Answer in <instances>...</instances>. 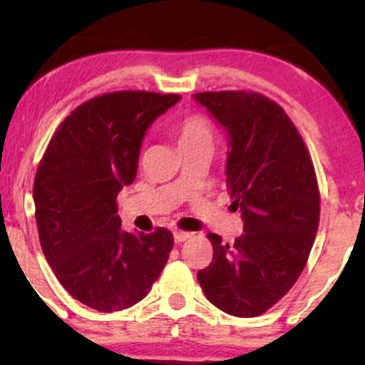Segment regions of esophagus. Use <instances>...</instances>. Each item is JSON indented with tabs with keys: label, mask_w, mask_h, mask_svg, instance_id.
<instances>
[{
	"label": "esophagus",
	"mask_w": 365,
	"mask_h": 365,
	"mask_svg": "<svg viewBox=\"0 0 365 365\" xmlns=\"http://www.w3.org/2000/svg\"><path fill=\"white\" fill-rule=\"evenodd\" d=\"M173 237H175V242H177V244H182V242H185V240H188V238H190V233H187V232H175L173 233Z\"/></svg>",
	"instance_id": "obj_1"
}]
</instances>
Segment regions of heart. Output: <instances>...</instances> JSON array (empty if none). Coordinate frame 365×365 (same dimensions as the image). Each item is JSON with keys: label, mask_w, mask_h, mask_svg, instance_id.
<instances>
[{"label": "heart", "mask_w": 365, "mask_h": 365, "mask_svg": "<svg viewBox=\"0 0 365 365\" xmlns=\"http://www.w3.org/2000/svg\"><path fill=\"white\" fill-rule=\"evenodd\" d=\"M177 142L180 149L194 148V145H212L215 140V130L207 118L202 115H190L183 118L177 125Z\"/></svg>", "instance_id": "b5f03b06"}]
</instances>
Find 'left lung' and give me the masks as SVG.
I'll use <instances>...</instances> for the list:
<instances>
[{
	"label": "left lung",
	"instance_id": "8db88e82",
	"mask_svg": "<svg viewBox=\"0 0 365 365\" xmlns=\"http://www.w3.org/2000/svg\"><path fill=\"white\" fill-rule=\"evenodd\" d=\"M194 99L228 137L226 187L244 233L223 244L209 233L212 261L197 273L212 305L261 316L304 271L319 226V188L302 137L287 113L257 92H199Z\"/></svg>",
	"mask_w": 365,
	"mask_h": 365
}]
</instances>
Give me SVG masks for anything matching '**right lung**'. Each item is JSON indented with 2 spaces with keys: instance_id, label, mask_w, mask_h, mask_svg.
<instances>
[{
  "instance_id": "1",
  "label": "right lung",
  "mask_w": 365,
  "mask_h": 365,
  "mask_svg": "<svg viewBox=\"0 0 365 365\" xmlns=\"http://www.w3.org/2000/svg\"><path fill=\"white\" fill-rule=\"evenodd\" d=\"M178 94L120 91L81 104L56 130L34 180L36 221L46 261L78 302L101 312L132 307L168 261L173 233H130L116 195L135 180L153 121Z\"/></svg>"
}]
</instances>
